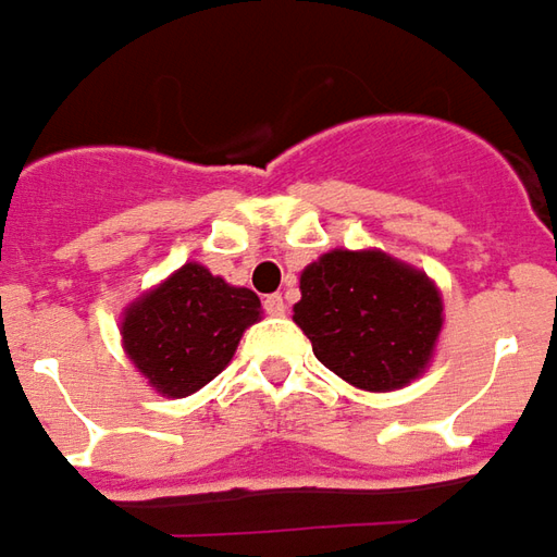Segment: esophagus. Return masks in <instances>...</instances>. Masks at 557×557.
Returning <instances> with one entry per match:
<instances>
[{"mask_svg":"<svg viewBox=\"0 0 557 557\" xmlns=\"http://www.w3.org/2000/svg\"><path fill=\"white\" fill-rule=\"evenodd\" d=\"M264 310H268L271 317H283V313H286V298H283V295H268V298H264Z\"/></svg>","mask_w":557,"mask_h":557,"instance_id":"34e87169","label":"esophagus"}]
</instances>
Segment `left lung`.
Wrapping results in <instances>:
<instances>
[{
	"label": "left lung",
	"instance_id": "8db88e82",
	"mask_svg": "<svg viewBox=\"0 0 557 557\" xmlns=\"http://www.w3.org/2000/svg\"><path fill=\"white\" fill-rule=\"evenodd\" d=\"M293 320L347 384L387 393L421 377L442 332L436 283L381 249H332L301 271Z\"/></svg>",
	"mask_w": 557,
	"mask_h": 557
}]
</instances>
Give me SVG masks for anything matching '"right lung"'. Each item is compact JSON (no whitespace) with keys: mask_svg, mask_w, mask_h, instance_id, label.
<instances>
[{"mask_svg":"<svg viewBox=\"0 0 557 557\" xmlns=\"http://www.w3.org/2000/svg\"><path fill=\"white\" fill-rule=\"evenodd\" d=\"M259 320L262 301L252 289L188 262L124 310L121 342L151 387L183 399L228 366L244 332Z\"/></svg>","mask_w":557,"mask_h":557,"instance_id":"obj_1","label":"right lung"}]
</instances>
